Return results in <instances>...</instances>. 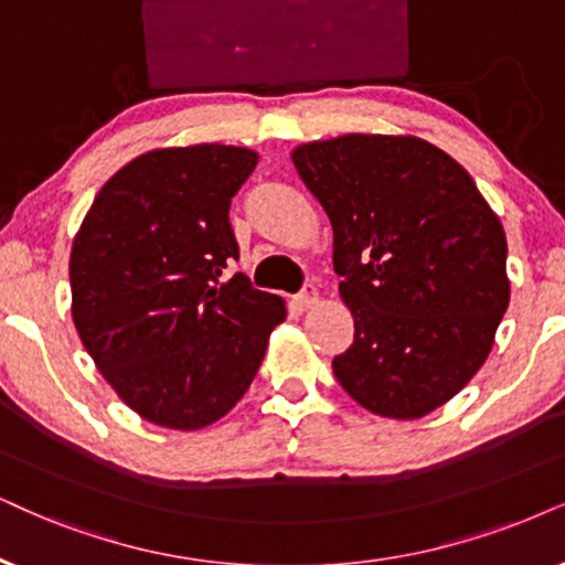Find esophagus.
Masks as SVG:
<instances>
[{"label":"esophagus","instance_id":"obj_1","mask_svg":"<svg viewBox=\"0 0 565 565\" xmlns=\"http://www.w3.org/2000/svg\"><path fill=\"white\" fill-rule=\"evenodd\" d=\"M318 302H320V295H318L316 287H307L302 295H299V305L307 307V310H310V307H316Z\"/></svg>","mask_w":565,"mask_h":565}]
</instances>
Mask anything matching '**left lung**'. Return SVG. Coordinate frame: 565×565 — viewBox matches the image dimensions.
I'll return each mask as SVG.
<instances>
[{"label":"left lung","mask_w":565,"mask_h":565,"mask_svg":"<svg viewBox=\"0 0 565 565\" xmlns=\"http://www.w3.org/2000/svg\"><path fill=\"white\" fill-rule=\"evenodd\" d=\"M291 161L331 218L354 344L341 388L377 417L419 419L484 365L511 299L505 232L469 171L414 135L347 132Z\"/></svg>","instance_id":"left-lung-1"}]
</instances>
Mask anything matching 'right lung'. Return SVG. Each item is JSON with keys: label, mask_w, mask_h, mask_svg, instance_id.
I'll return each mask as SVG.
<instances>
[{"label": "right lung", "mask_w": 565, "mask_h": 565, "mask_svg": "<svg viewBox=\"0 0 565 565\" xmlns=\"http://www.w3.org/2000/svg\"><path fill=\"white\" fill-rule=\"evenodd\" d=\"M245 146L156 148L98 190L70 253L73 323L114 394L148 423L203 430L258 373L281 297L221 274L239 258L230 203Z\"/></svg>", "instance_id": "obj_1"}]
</instances>
